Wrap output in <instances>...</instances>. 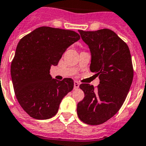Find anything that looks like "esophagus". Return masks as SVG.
Wrapping results in <instances>:
<instances>
[{"instance_id": "obj_1", "label": "esophagus", "mask_w": 146, "mask_h": 146, "mask_svg": "<svg viewBox=\"0 0 146 146\" xmlns=\"http://www.w3.org/2000/svg\"><path fill=\"white\" fill-rule=\"evenodd\" d=\"M80 86V83L77 81H74V89H78Z\"/></svg>"}]
</instances>
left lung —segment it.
<instances>
[{"mask_svg": "<svg viewBox=\"0 0 146 146\" xmlns=\"http://www.w3.org/2000/svg\"><path fill=\"white\" fill-rule=\"evenodd\" d=\"M79 33L90 49V70L99 76L100 83L96 89L80 85L85 97L77 104V114L86 124L99 125L117 113L127 98L133 79L131 54L127 44L111 29Z\"/></svg>", "mask_w": 146, "mask_h": 146, "instance_id": "8db88e82", "label": "left lung"}]
</instances>
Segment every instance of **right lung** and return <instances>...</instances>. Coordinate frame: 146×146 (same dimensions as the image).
Listing matches in <instances>:
<instances>
[{
    "label": "right lung",
    "instance_id": "obj_1",
    "mask_svg": "<svg viewBox=\"0 0 146 146\" xmlns=\"http://www.w3.org/2000/svg\"><path fill=\"white\" fill-rule=\"evenodd\" d=\"M80 39L74 31L42 26L19 42L10 73L18 102L31 117L46 120L54 117L62 99L73 90L72 79H53L50 69Z\"/></svg>",
    "mask_w": 146,
    "mask_h": 146
}]
</instances>
